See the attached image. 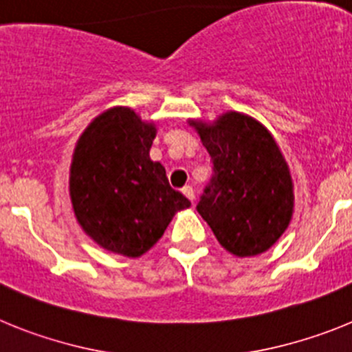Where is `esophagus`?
Wrapping results in <instances>:
<instances>
[{
  "mask_svg": "<svg viewBox=\"0 0 352 352\" xmlns=\"http://www.w3.org/2000/svg\"><path fill=\"white\" fill-rule=\"evenodd\" d=\"M182 192H183V195H185L186 199H188V201H194L195 199V194H194V188H192L190 185H185L182 188Z\"/></svg>",
  "mask_w": 352,
  "mask_h": 352,
  "instance_id": "1",
  "label": "esophagus"
}]
</instances>
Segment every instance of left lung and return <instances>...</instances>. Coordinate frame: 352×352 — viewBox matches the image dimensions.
I'll list each match as a JSON object with an SVG mask.
<instances>
[{"label":"left lung","mask_w":352,"mask_h":352,"mask_svg":"<svg viewBox=\"0 0 352 352\" xmlns=\"http://www.w3.org/2000/svg\"><path fill=\"white\" fill-rule=\"evenodd\" d=\"M213 162L197 204L219 243L238 257L263 254L287 229L294 208L289 167L272 133L241 113L190 121Z\"/></svg>","instance_id":"1"}]
</instances>
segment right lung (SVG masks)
I'll use <instances>...</instances> for the list:
<instances>
[{
  "mask_svg": "<svg viewBox=\"0 0 352 352\" xmlns=\"http://www.w3.org/2000/svg\"><path fill=\"white\" fill-rule=\"evenodd\" d=\"M157 129L129 107L107 109L79 138L70 166L77 222L102 248L139 257L157 243L190 201L170 188L149 158Z\"/></svg>",
  "mask_w": 352,
  "mask_h": 352,
  "instance_id": "1",
  "label": "right lung"
}]
</instances>
